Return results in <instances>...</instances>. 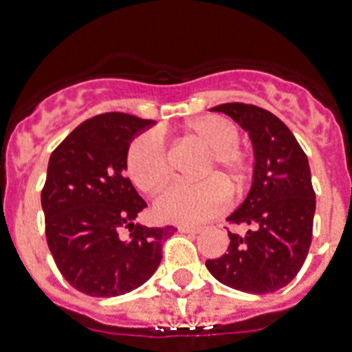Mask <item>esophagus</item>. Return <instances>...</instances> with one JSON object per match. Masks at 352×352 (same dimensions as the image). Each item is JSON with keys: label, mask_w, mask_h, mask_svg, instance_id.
I'll return each instance as SVG.
<instances>
[{"label": "esophagus", "mask_w": 352, "mask_h": 352, "mask_svg": "<svg viewBox=\"0 0 352 352\" xmlns=\"http://www.w3.org/2000/svg\"><path fill=\"white\" fill-rule=\"evenodd\" d=\"M201 230H203V228H199V226H179V232H181V234H199Z\"/></svg>", "instance_id": "34e87169"}]
</instances>
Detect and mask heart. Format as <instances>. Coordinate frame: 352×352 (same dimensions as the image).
I'll list each match as a JSON object with an SVG mask.
<instances>
[{
	"mask_svg": "<svg viewBox=\"0 0 352 352\" xmlns=\"http://www.w3.org/2000/svg\"><path fill=\"white\" fill-rule=\"evenodd\" d=\"M188 137L210 149L199 182H175L155 199L153 212L159 219L177 225H199L221 214L228 204L232 192L243 186L246 159L241 153L239 131L228 118L208 115L192 120L186 126ZM127 175L144 193H155L170 175L164 138L159 131H144L135 137L126 153ZM214 175V177H210Z\"/></svg>",
	"mask_w": 352,
	"mask_h": 352,
	"instance_id": "heart-1",
	"label": "heart"
}]
</instances>
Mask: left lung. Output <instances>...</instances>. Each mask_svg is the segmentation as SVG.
<instances>
[{
	"label": "left lung",
	"instance_id": "8db88e82",
	"mask_svg": "<svg viewBox=\"0 0 352 352\" xmlns=\"http://www.w3.org/2000/svg\"><path fill=\"white\" fill-rule=\"evenodd\" d=\"M210 111L225 113L248 133L254 173L250 192L226 219L246 232H228V252L208 259L206 268L235 290L276 292L296 278L311 248L316 195L309 160L292 131L267 109L235 102Z\"/></svg>",
	"mask_w": 352,
	"mask_h": 352
}]
</instances>
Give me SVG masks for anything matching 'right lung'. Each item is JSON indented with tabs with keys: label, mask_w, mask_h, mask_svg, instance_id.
Returning <instances> with one entry per match:
<instances>
[{
	"label": "right lung",
	"mask_w": 352,
	"mask_h": 352,
	"mask_svg": "<svg viewBox=\"0 0 352 352\" xmlns=\"http://www.w3.org/2000/svg\"><path fill=\"white\" fill-rule=\"evenodd\" d=\"M153 124L126 113L96 115L49 159L41 190L47 245L67 283L87 296L113 298L146 283L177 230L135 223L146 201L124 175L129 144Z\"/></svg>",
	"instance_id": "add662e5"
}]
</instances>
